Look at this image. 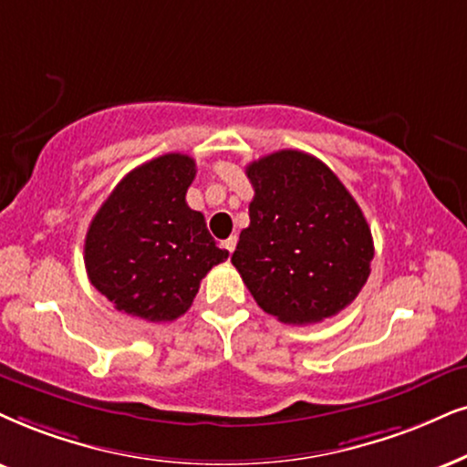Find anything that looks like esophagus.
I'll list each match as a JSON object with an SVG mask.
<instances>
[{
  "mask_svg": "<svg viewBox=\"0 0 467 467\" xmlns=\"http://www.w3.org/2000/svg\"><path fill=\"white\" fill-rule=\"evenodd\" d=\"M222 247L223 250H228L230 254L234 252V247H237V237H228V239H223L222 241Z\"/></svg>",
  "mask_w": 467,
  "mask_h": 467,
  "instance_id": "obj_1",
  "label": "esophagus"
}]
</instances>
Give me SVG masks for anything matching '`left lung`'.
I'll use <instances>...</instances> for the list:
<instances>
[{
    "label": "left lung",
    "mask_w": 467,
    "mask_h": 467,
    "mask_svg": "<svg viewBox=\"0 0 467 467\" xmlns=\"http://www.w3.org/2000/svg\"><path fill=\"white\" fill-rule=\"evenodd\" d=\"M245 174L254 187L250 226L230 261L252 297L293 326L338 315L362 291L375 254L362 209L308 152H271Z\"/></svg>",
    "instance_id": "left-lung-1"
}]
</instances>
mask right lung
<instances>
[{"mask_svg":"<svg viewBox=\"0 0 467 467\" xmlns=\"http://www.w3.org/2000/svg\"><path fill=\"white\" fill-rule=\"evenodd\" d=\"M196 161L168 152L141 163L114 187L88 228V277L116 310L150 323L190 310L200 282L228 258L185 202Z\"/></svg>","mask_w":467,"mask_h":467,"instance_id":"obj_1","label":"right lung"}]
</instances>
